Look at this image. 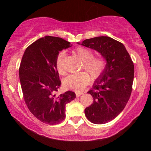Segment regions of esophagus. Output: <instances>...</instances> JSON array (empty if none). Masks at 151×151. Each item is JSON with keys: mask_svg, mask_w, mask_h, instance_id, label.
<instances>
[{"mask_svg": "<svg viewBox=\"0 0 151 151\" xmlns=\"http://www.w3.org/2000/svg\"><path fill=\"white\" fill-rule=\"evenodd\" d=\"M84 93L83 92H80V91H76V97H79L81 96V95L83 94Z\"/></svg>", "mask_w": 151, "mask_h": 151, "instance_id": "esophagus-1", "label": "esophagus"}]
</instances>
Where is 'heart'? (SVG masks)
Masks as SVG:
<instances>
[{"instance_id":"heart-1","label":"heart","mask_w":151,"mask_h":151,"mask_svg":"<svg viewBox=\"0 0 151 151\" xmlns=\"http://www.w3.org/2000/svg\"><path fill=\"white\" fill-rule=\"evenodd\" d=\"M73 52L83 61V68L90 74L93 80L98 79L102 76L106 66V60L104 58L93 56V51L84 47H77L74 49ZM63 58L64 53L61 51L57 55L55 60V69L60 75H64L65 73L63 65ZM88 74L83 71L70 74L64 80V86L67 89L82 90L90 82V76Z\"/></svg>"}]
</instances>
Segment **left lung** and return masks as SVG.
Instances as JSON below:
<instances>
[{
    "mask_svg": "<svg viewBox=\"0 0 151 151\" xmlns=\"http://www.w3.org/2000/svg\"><path fill=\"white\" fill-rule=\"evenodd\" d=\"M81 45L98 51L106 60L104 71L88 91L93 102L84 110L88 120L102 124L115 119L127 105L132 91L134 65L124 45L110 37L86 39Z\"/></svg>",
    "mask_w": 151,
    "mask_h": 151,
    "instance_id": "obj_1",
    "label": "left lung"
}]
</instances>
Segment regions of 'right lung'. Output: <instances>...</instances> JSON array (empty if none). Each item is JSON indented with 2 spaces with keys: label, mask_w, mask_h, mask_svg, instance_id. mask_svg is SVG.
Here are the masks:
<instances>
[{
  "label": "right lung",
  "mask_w": 151,
  "mask_h": 151,
  "mask_svg": "<svg viewBox=\"0 0 151 151\" xmlns=\"http://www.w3.org/2000/svg\"><path fill=\"white\" fill-rule=\"evenodd\" d=\"M70 44L58 37L45 36L26 49L20 63V81L25 104L37 119L47 124L64 120L66 104L76 98L73 91L55 94L61 85L55 58Z\"/></svg>",
  "instance_id": "right-lung-1"
}]
</instances>
